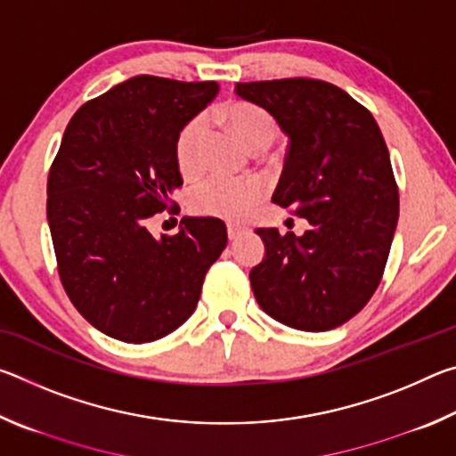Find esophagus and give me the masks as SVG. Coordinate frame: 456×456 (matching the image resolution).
Wrapping results in <instances>:
<instances>
[{"label":"esophagus","instance_id":"obj_1","mask_svg":"<svg viewBox=\"0 0 456 456\" xmlns=\"http://www.w3.org/2000/svg\"><path fill=\"white\" fill-rule=\"evenodd\" d=\"M245 227H241V225H237V223H227V235H229V239L231 241H235V239H239L241 237L243 233H245Z\"/></svg>","mask_w":456,"mask_h":456}]
</instances>
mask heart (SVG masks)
Here are the masks:
<instances>
[{
    "label": "heart",
    "mask_w": 456,
    "mask_h": 456,
    "mask_svg": "<svg viewBox=\"0 0 456 456\" xmlns=\"http://www.w3.org/2000/svg\"><path fill=\"white\" fill-rule=\"evenodd\" d=\"M225 117L239 138L251 151L259 146H269L277 136V125L272 114L264 108L249 102H235L225 108ZM207 134V117H195L176 136L175 159L176 167L184 176H192L203 167L200 146ZM265 195V184L259 179H237V176L213 175L199 183L191 191V207L199 215L221 217L231 221H243L256 209V205Z\"/></svg>",
    "instance_id": "1"
}]
</instances>
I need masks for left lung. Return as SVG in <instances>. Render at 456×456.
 I'll use <instances>...</instances> for the list:
<instances>
[{
    "label": "left lung",
    "mask_w": 456,
    "mask_h": 456,
    "mask_svg": "<svg viewBox=\"0 0 456 456\" xmlns=\"http://www.w3.org/2000/svg\"><path fill=\"white\" fill-rule=\"evenodd\" d=\"M289 138L272 200L310 223L302 237L257 229L265 245L249 272L267 315L304 331L354 318L382 280L398 223V189L380 128L334 84L288 78L237 84Z\"/></svg>",
    "instance_id": "left-lung-1"
}]
</instances>
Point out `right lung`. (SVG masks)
Returning a JSON list of instances; mask_svg holds the SVG:
<instances>
[{"mask_svg": "<svg viewBox=\"0 0 456 456\" xmlns=\"http://www.w3.org/2000/svg\"><path fill=\"white\" fill-rule=\"evenodd\" d=\"M219 94L217 82L134 76L78 108L48 176V225L60 280L76 310L114 339L144 344L195 312L227 245L215 217H183L152 237L183 184L176 136Z\"/></svg>", "mask_w": 456, "mask_h": 456, "instance_id": "add662e5", "label": "right lung"}]
</instances>
